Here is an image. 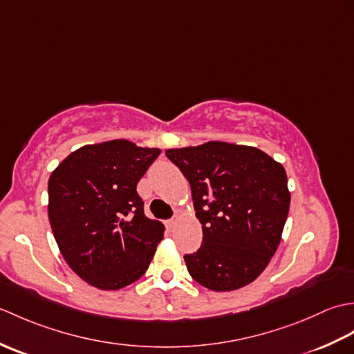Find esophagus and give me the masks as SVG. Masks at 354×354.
<instances>
[{
	"mask_svg": "<svg viewBox=\"0 0 354 354\" xmlns=\"http://www.w3.org/2000/svg\"><path fill=\"white\" fill-rule=\"evenodd\" d=\"M167 223H169V227H170V228H171V227H175V225L178 223V217H173V219H170Z\"/></svg>",
	"mask_w": 354,
	"mask_h": 354,
	"instance_id": "1",
	"label": "esophagus"
}]
</instances>
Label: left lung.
<instances>
[{
    "instance_id": "left-lung-1",
    "label": "left lung",
    "mask_w": 354,
    "mask_h": 354,
    "mask_svg": "<svg viewBox=\"0 0 354 354\" xmlns=\"http://www.w3.org/2000/svg\"><path fill=\"white\" fill-rule=\"evenodd\" d=\"M189 179L202 245L184 255L193 280L214 292L252 283L275 254L290 205L288 176L252 146L208 141L165 150Z\"/></svg>"
}]
</instances>
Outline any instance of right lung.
I'll return each mask as SVG.
<instances>
[{
  "instance_id": "obj_1",
  "label": "right lung",
  "mask_w": 354,
  "mask_h": 354,
  "mask_svg": "<svg viewBox=\"0 0 354 354\" xmlns=\"http://www.w3.org/2000/svg\"><path fill=\"white\" fill-rule=\"evenodd\" d=\"M160 149L127 140L74 150L48 179V221L62 257L100 290L137 281L164 237V225L145 214L137 184Z\"/></svg>"
}]
</instances>
